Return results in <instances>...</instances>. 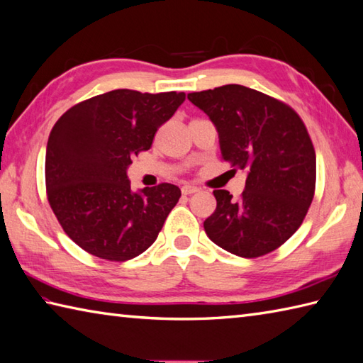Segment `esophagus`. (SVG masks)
Segmentation results:
<instances>
[{"mask_svg":"<svg viewBox=\"0 0 363 363\" xmlns=\"http://www.w3.org/2000/svg\"><path fill=\"white\" fill-rule=\"evenodd\" d=\"M182 195H191V194H196V191H200V189L195 187V186H182Z\"/></svg>","mask_w":363,"mask_h":363,"instance_id":"obj_1","label":"esophagus"}]
</instances>
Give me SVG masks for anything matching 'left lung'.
I'll use <instances>...</instances> for the list:
<instances>
[{"mask_svg": "<svg viewBox=\"0 0 363 363\" xmlns=\"http://www.w3.org/2000/svg\"><path fill=\"white\" fill-rule=\"evenodd\" d=\"M187 97L214 123L222 159L248 173L238 200L214 190L206 234L242 258L274 252L302 225L315 195L316 154L303 121L285 102L242 84Z\"/></svg>", "mask_w": 363, "mask_h": 363, "instance_id": "obj_1", "label": "left lung"}]
</instances>
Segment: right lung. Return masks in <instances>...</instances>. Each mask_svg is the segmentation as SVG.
Here are the masks:
<instances>
[{
	"label": "right lung",
	"instance_id": "add662e5",
	"mask_svg": "<svg viewBox=\"0 0 363 363\" xmlns=\"http://www.w3.org/2000/svg\"><path fill=\"white\" fill-rule=\"evenodd\" d=\"M184 92L115 89L56 121L45 154L47 198L64 233L84 252L127 261L154 244L181 190L163 182L132 191L127 167L147 151Z\"/></svg>",
	"mask_w": 363,
	"mask_h": 363
}]
</instances>
